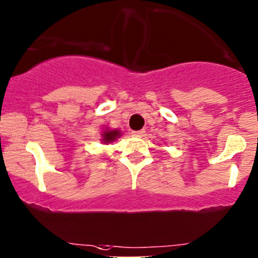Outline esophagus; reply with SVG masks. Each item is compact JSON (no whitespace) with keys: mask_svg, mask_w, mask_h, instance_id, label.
Wrapping results in <instances>:
<instances>
[{"mask_svg":"<svg viewBox=\"0 0 258 258\" xmlns=\"http://www.w3.org/2000/svg\"><path fill=\"white\" fill-rule=\"evenodd\" d=\"M132 135L136 136V137H142L144 135V130H140V131H134L132 132Z\"/></svg>","mask_w":258,"mask_h":258,"instance_id":"obj_1","label":"esophagus"}]
</instances>
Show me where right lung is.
I'll return each mask as SVG.
<instances>
[{
	"mask_svg": "<svg viewBox=\"0 0 258 258\" xmlns=\"http://www.w3.org/2000/svg\"><path fill=\"white\" fill-rule=\"evenodd\" d=\"M120 136V131L118 130H112V131H105L103 134V141L104 143L114 142L116 138Z\"/></svg>",
	"mask_w": 258,
	"mask_h": 258,
	"instance_id": "right-lung-1",
	"label": "right lung"
}]
</instances>
